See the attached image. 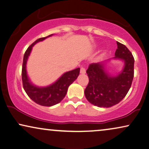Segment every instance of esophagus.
I'll use <instances>...</instances> for the list:
<instances>
[{
  "label": "esophagus",
  "mask_w": 149,
  "mask_h": 149,
  "mask_svg": "<svg viewBox=\"0 0 149 149\" xmlns=\"http://www.w3.org/2000/svg\"><path fill=\"white\" fill-rule=\"evenodd\" d=\"M80 73H82V74H84V73H86V69H85L84 67H82L80 68Z\"/></svg>",
  "instance_id": "34e87169"
}]
</instances>
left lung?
Listing matches in <instances>:
<instances>
[{
    "instance_id": "1",
    "label": "left lung",
    "mask_w": 149,
    "mask_h": 149,
    "mask_svg": "<svg viewBox=\"0 0 149 149\" xmlns=\"http://www.w3.org/2000/svg\"><path fill=\"white\" fill-rule=\"evenodd\" d=\"M116 43L117 49L112 59L123 62L120 72L109 73L106 68L107 61L92 63L86 70L89 82L84 91L85 97L91 104L100 108H110L118 104L126 96L134 78V56L125 45L118 41Z\"/></svg>"
}]
</instances>
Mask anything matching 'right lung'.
Instances as JSON below:
<instances>
[{"mask_svg":"<svg viewBox=\"0 0 149 149\" xmlns=\"http://www.w3.org/2000/svg\"><path fill=\"white\" fill-rule=\"evenodd\" d=\"M53 34L47 37L37 39L28 47L24 55L22 78L23 87L28 96L36 104L43 106L50 107L54 106L62 101L67 94L69 86L76 80L80 73V68L67 71L63 73L60 78L52 84L46 86H38L33 84L27 74L26 63L31 54L33 47L40 41L52 36Z\"/></svg>","mask_w":149,"mask_h":149,"instance_id":"obj_1","label":"right lung"}]
</instances>
